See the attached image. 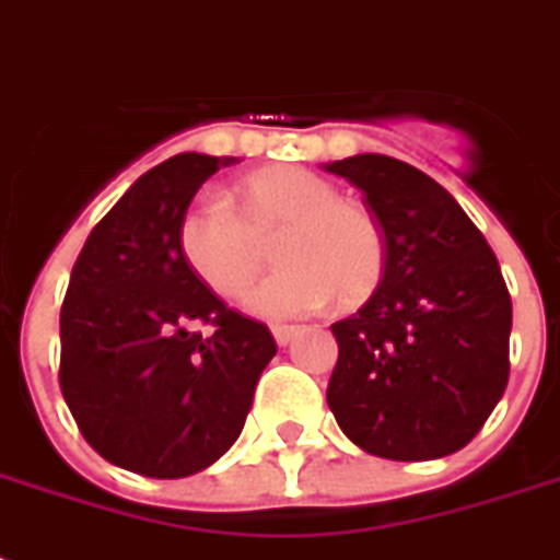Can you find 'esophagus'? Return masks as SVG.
I'll use <instances>...</instances> for the list:
<instances>
[{"label":"esophagus","instance_id":"1","mask_svg":"<svg viewBox=\"0 0 560 560\" xmlns=\"http://www.w3.org/2000/svg\"><path fill=\"white\" fill-rule=\"evenodd\" d=\"M296 334H299V325H272V337H276L279 346H288Z\"/></svg>","mask_w":560,"mask_h":560}]
</instances>
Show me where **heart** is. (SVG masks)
Returning <instances> with one entry per match:
<instances>
[{"label": "heart", "mask_w": 560, "mask_h": 560, "mask_svg": "<svg viewBox=\"0 0 560 560\" xmlns=\"http://www.w3.org/2000/svg\"><path fill=\"white\" fill-rule=\"evenodd\" d=\"M237 209L218 194L194 200L177 226L188 270L223 299H244L267 261L284 264L255 293L264 316L314 314L340 296L358 305L372 296L386 264L383 232L372 211L342 200L334 183L296 165L258 171L237 186Z\"/></svg>", "instance_id": "heart-1"}]
</instances>
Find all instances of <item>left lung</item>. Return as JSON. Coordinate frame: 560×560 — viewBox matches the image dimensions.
<instances>
[{
	"label": "left lung",
	"mask_w": 560,
	"mask_h": 560,
	"mask_svg": "<svg viewBox=\"0 0 560 560\" xmlns=\"http://www.w3.org/2000/svg\"><path fill=\"white\" fill-rule=\"evenodd\" d=\"M325 168L363 191L386 246L372 299L331 325L328 407L372 456L442 459L482 430L509 383L512 296L494 249L407 162L360 153Z\"/></svg>",
	"instance_id": "1"
}]
</instances>
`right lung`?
Segmentation results:
<instances>
[{
    "mask_svg": "<svg viewBox=\"0 0 560 560\" xmlns=\"http://www.w3.org/2000/svg\"><path fill=\"white\" fill-rule=\"evenodd\" d=\"M232 162L177 153L142 174L69 276L60 392L92 451L142 477H191L218 462L276 354L270 328L223 305L179 255L183 211Z\"/></svg>",
    "mask_w": 560,
    "mask_h": 560,
    "instance_id": "obj_1",
    "label": "right lung"
}]
</instances>
